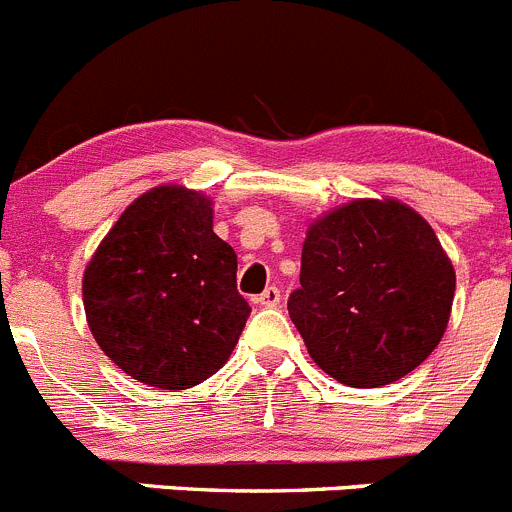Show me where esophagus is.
<instances>
[{"label": "esophagus", "instance_id": "34e87169", "mask_svg": "<svg viewBox=\"0 0 512 512\" xmlns=\"http://www.w3.org/2000/svg\"><path fill=\"white\" fill-rule=\"evenodd\" d=\"M257 303L265 308H275L280 303V290L275 288V285H270V288H265L260 296H257Z\"/></svg>", "mask_w": 512, "mask_h": 512}]
</instances>
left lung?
<instances>
[{
  "instance_id": "left-lung-1",
  "label": "left lung",
  "mask_w": 512,
  "mask_h": 512,
  "mask_svg": "<svg viewBox=\"0 0 512 512\" xmlns=\"http://www.w3.org/2000/svg\"><path fill=\"white\" fill-rule=\"evenodd\" d=\"M454 288V265L416 209L354 199L308 224L288 313L326 375L380 388L439 347Z\"/></svg>"
}]
</instances>
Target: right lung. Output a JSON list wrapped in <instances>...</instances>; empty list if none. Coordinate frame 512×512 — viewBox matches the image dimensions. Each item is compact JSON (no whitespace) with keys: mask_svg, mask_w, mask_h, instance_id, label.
<instances>
[{"mask_svg":"<svg viewBox=\"0 0 512 512\" xmlns=\"http://www.w3.org/2000/svg\"><path fill=\"white\" fill-rule=\"evenodd\" d=\"M101 352L137 382L186 390L224 367L250 306L206 193L165 183L132 201L84 270Z\"/></svg>","mask_w":512,"mask_h":512,"instance_id":"obj_1","label":"right lung"}]
</instances>
